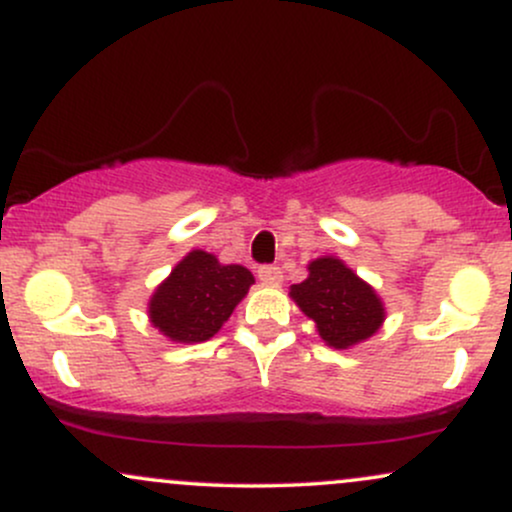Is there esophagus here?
Listing matches in <instances>:
<instances>
[{"mask_svg":"<svg viewBox=\"0 0 512 512\" xmlns=\"http://www.w3.org/2000/svg\"><path fill=\"white\" fill-rule=\"evenodd\" d=\"M257 276H260L264 284H281V281H284V272H281V267H276V264H262V267L257 269Z\"/></svg>","mask_w":512,"mask_h":512,"instance_id":"34e87169","label":"esophagus"}]
</instances>
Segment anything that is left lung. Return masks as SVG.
Instances as JSON below:
<instances>
[{"label":"left lung","instance_id":"8db88e82","mask_svg":"<svg viewBox=\"0 0 512 512\" xmlns=\"http://www.w3.org/2000/svg\"><path fill=\"white\" fill-rule=\"evenodd\" d=\"M308 279L291 286L293 301L334 349H349L383 325V303L366 281L334 257L310 262Z\"/></svg>","mask_w":512,"mask_h":512}]
</instances>
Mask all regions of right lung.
Listing matches in <instances>:
<instances>
[{
    "label": "right lung",
    "instance_id": "1",
    "mask_svg": "<svg viewBox=\"0 0 512 512\" xmlns=\"http://www.w3.org/2000/svg\"><path fill=\"white\" fill-rule=\"evenodd\" d=\"M252 284L255 279L240 264H221L209 252L192 250L156 289L151 322L173 342H207Z\"/></svg>",
    "mask_w": 512,
    "mask_h": 512
}]
</instances>
